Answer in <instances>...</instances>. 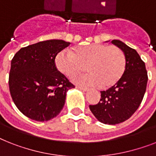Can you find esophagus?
<instances>
[{
	"mask_svg": "<svg viewBox=\"0 0 156 156\" xmlns=\"http://www.w3.org/2000/svg\"><path fill=\"white\" fill-rule=\"evenodd\" d=\"M76 88L78 90H82V91H87L88 90V89L87 88H86V87H79V86H78V87H76Z\"/></svg>",
	"mask_w": 156,
	"mask_h": 156,
	"instance_id": "34e87169",
	"label": "esophagus"
}]
</instances>
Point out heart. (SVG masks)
<instances>
[{"instance_id":"1","label":"heart","mask_w":156,"mask_h":156,"mask_svg":"<svg viewBox=\"0 0 156 156\" xmlns=\"http://www.w3.org/2000/svg\"><path fill=\"white\" fill-rule=\"evenodd\" d=\"M55 66L60 73L74 78L85 69L87 73L74 79L85 86H98L108 89L116 85L126 69V57L115 45L94 43L74 46L70 51L62 50L55 57Z\"/></svg>"}]
</instances>
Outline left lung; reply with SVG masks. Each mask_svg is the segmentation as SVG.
I'll return each mask as SVG.
<instances>
[{
  "instance_id": "8db88e82",
  "label": "left lung",
  "mask_w": 156,
  "mask_h": 156,
  "mask_svg": "<svg viewBox=\"0 0 156 156\" xmlns=\"http://www.w3.org/2000/svg\"><path fill=\"white\" fill-rule=\"evenodd\" d=\"M111 42L125 54L126 69L117 84L101 91L100 102L90 105V110L100 122L115 125L128 119L139 108L146 92L147 72L135 49L119 40Z\"/></svg>"
}]
</instances>
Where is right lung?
<instances>
[{
	"label": "right lung",
	"instance_id": "1",
	"mask_svg": "<svg viewBox=\"0 0 156 156\" xmlns=\"http://www.w3.org/2000/svg\"><path fill=\"white\" fill-rule=\"evenodd\" d=\"M69 42L47 40L21 48L11 61L9 85L13 102L30 119L45 122L59 115L67 91L74 88L55 66Z\"/></svg>",
	"mask_w": 156,
	"mask_h": 156
}]
</instances>
